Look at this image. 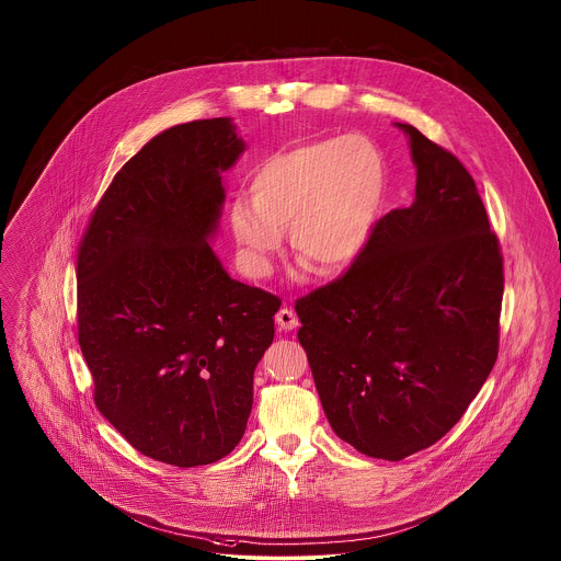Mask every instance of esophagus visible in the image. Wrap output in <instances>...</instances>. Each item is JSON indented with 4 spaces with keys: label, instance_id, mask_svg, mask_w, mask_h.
I'll use <instances>...</instances> for the list:
<instances>
[{
    "label": "esophagus",
    "instance_id": "obj_1",
    "mask_svg": "<svg viewBox=\"0 0 561 561\" xmlns=\"http://www.w3.org/2000/svg\"><path fill=\"white\" fill-rule=\"evenodd\" d=\"M276 323L283 328V330H294V328H298V316L291 311V309H287V307H283L278 313H276Z\"/></svg>",
    "mask_w": 561,
    "mask_h": 561
}]
</instances>
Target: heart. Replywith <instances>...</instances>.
I'll list each match as a JSON object with an SVG mask.
<instances>
[{"mask_svg":"<svg viewBox=\"0 0 561 561\" xmlns=\"http://www.w3.org/2000/svg\"><path fill=\"white\" fill-rule=\"evenodd\" d=\"M252 201L231 205V229L256 272L270 267L289 228L300 261L321 274L350 265L376 222L385 158L365 136L323 138L270 156L252 176Z\"/></svg>","mask_w":561,"mask_h":561,"instance_id":"b5f03b06","label":"heart"}]
</instances>
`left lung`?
Segmentation results:
<instances>
[{"instance_id": "1", "label": "left lung", "mask_w": 561, "mask_h": 561, "mask_svg": "<svg viewBox=\"0 0 561 561\" xmlns=\"http://www.w3.org/2000/svg\"><path fill=\"white\" fill-rule=\"evenodd\" d=\"M416 198L380 218L352 265L296 300L323 412L365 456L398 462L440 440L499 354L503 254L469 170L400 125Z\"/></svg>"}]
</instances>
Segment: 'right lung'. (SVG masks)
<instances>
[{
  "instance_id": "1",
  "label": "right lung",
  "mask_w": 561,
  "mask_h": 561,
  "mask_svg": "<svg viewBox=\"0 0 561 561\" xmlns=\"http://www.w3.org/2000/svg\"><path fill=\"white\" fill-rule=\"evenodd\" d=\"M229 118L174 125L112 179L78 248V339L99 412L147 458L190 469L229 456L274 341L280 298L233 280L209 238Z\"/></svg>"
}]
</instances>
